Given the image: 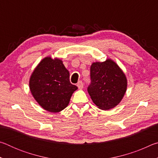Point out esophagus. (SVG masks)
I'll return each mask as SVG.
<instances>
[{
	"instance_id": "1",
	"label": "esophagus",
	"mask_w": 158,
	"mask_h": 158,
	"mask_svg": "<svg viewBox=\"0 0 158 158\" xmlns=\"http://www.w3.org/2000/svg\"><path fill=\"white\" fill-rule=\"evenodd\" d=\"M77 85V87H78L79 89H82L83 87H84V84H83V83H82L81 81H78Z\"/></svg>"
}]
</instances>
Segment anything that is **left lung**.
<instances>
[{
    "mask_svg": "<svg viewBox=\"0 0 158 158\" xmlns=\"http://www.w3.org/2000/svg\"><path fill=\"white\" fill-rule=\"evenodd\" d=\"M90 78L88 92L98 108L110 110L121 102L127 90V80L115 61L107 58L104 62L93 63Z\"/></svg>",
    "mask_w": 158,
    "mask_h": 158,
    "instance_id": "1",
    "label": "left lung"
}]
</instances>
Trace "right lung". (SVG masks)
<instances>
[{
    "instance_id": "1",
    "label": "right lung",
    "mask_w": 158,
    "mask_h": 158,
    "mask_svg": "<svg viewBox=\"0 0 158 158\" xmlns=\"http://www.w3.org/2000/svg\"><path fill=\"white\" fill-rule=\"evenodd\" d=\"M29 89L44 110L57 113L68 106L72 95L78 88L69 81V73L62 60L47 56L32 73Z\"/></svg>"
}]
</instances>
